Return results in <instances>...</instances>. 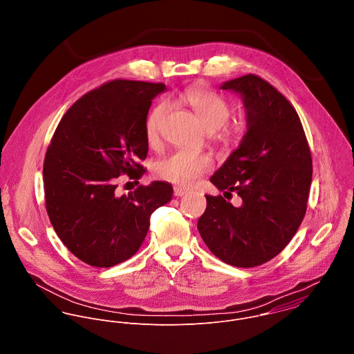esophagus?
Masks as SVG:
<instances>
[{
	"label": "esophagus",
	"instance_id": "esophagus-1",
	"mask_svg": "<svg viewBox=\"0 0 354 354\" xmlns=\"http://www.w3.org/2000/svg\"><path fill=\"white\" fill-rule=\"evenodd\" d=\"M173 192H174V196L181 198V196H184V195L188 194V189H185V188H183V187H174Z\"/></svg>",
	"mask_w": 354,
	"mask_h": 354
}]
</instances>
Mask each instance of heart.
<instances>
[{
    "label": "heart",
    "mask_w": 354,
    "mask_h": 354,
    "mask_svg": "<svg viewBox=\"0 0 354 354\" xmlns=\"http://www.w3.org/2000/svg\"><path fill=\"white\" fill-rule=\"evenodd\" d=\"M183 98L194 109L204 128L212 133V140L221 147L229 149L234 146L244 135L247 118L241 115L229 120L232 103L219 93L204 86H194L185 90ZM169 110L170 106L167 102H159L150 111L146 121V136L150 146H156L160 142L162 127ZM212 167L214 162L211 156L180 150L159 159L155 173L160 180L189 187L203 174L211 171Z\"/></svg>",
    "instance_id": "1"
}]
</instances>
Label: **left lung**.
<instances>
[{
    "instance_id": "obj_1",
    "label": "left lung",
    "mask_w": 354,
    "mask_h": 354,
    "mask_svg": "<svg viewBox=\"0 0 354 354\" xmlns=\"http://www.w3.org/2000/svg\"><path fill=\"white\" fill-rule=\"evenodd\" d=\"M239 93L247 133L209 181L243 205L205 196L198 229L208 250L236 267H256L290 243L303 222L312 181V156L300 117L274 86L245 75L221 86Z\"/></svg>"
}]
</instances>
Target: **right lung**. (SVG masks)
I'll list each match as a JSON object with an SVG mask.
<instances>
[{
    "label": "right lung",
    "instance_id": "obj_1",
    "mask_svg": "<svg viewBox=\"0 0 354 354\" xmlns=\"http://www.w3.org/2000/svg\"><path fill=\"white\" fill-rule=\"evenodd\" d=\"M163 83L115 79L75 102L58 122L44 162L45 202L64 245L93 267L139 251L151 214L171 201L163 181L117 196V178L139 180L149 152L146 121Z\"/></svg>",
    "mask_w": 354,
    "mask_h": 354
}]
</instances>
